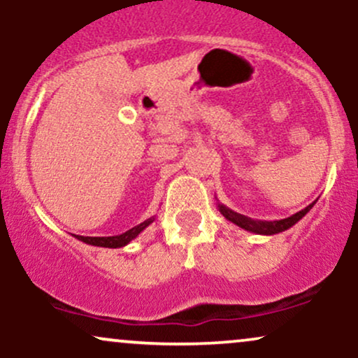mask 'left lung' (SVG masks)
<instances>
[{
    "label": "left lung",
    "instance_id": "obj_1",
    "mask_svg": "<svg viewBox=\"0 0 358 358\" xmlns=\"http://www.w3.org/2000/svg\"><path fill=\"white\" fill-rule=\"evenodd\" d=\"M315 202H316V200H315ZM315 202L308 205V207L303 208V210L296 212V213H294V215L287 217V219L273 220V222L254 220V219H250V217H245V215H242V213H237V212L231 210V208L225 207V205H222V203H219V210H220L222 215L225 217V219L231 220L232 224L239 225V227L244 229V231L254 232V234H261V236H273V234L285 232L289 227H293V225L296 224V222L301 220L303 217H305L306 213L311 210V207H313Z\"/></svg>",
    "mask_w": 358,
    "mask_h": 358
}]
</instances>
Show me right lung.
Instances as JSON below:
<instances>
[{
    "mask_svg": "<svg viewBox=\"0 0 358 358\" xmlns=\"http://www.w3.org/2000/svg\"><path fill=\"white\" fill-rule=\"evenodd\" d=\"M155 217H150V219H146L145 222H141V224L136 225V227L129 229V231H126L124 234H119V236H109V237H84V236H73L77 237V239L85 242V244L89 245H97V248H109V249H117V248H124V245L129 244L131 241L136 239V237L141 234L145 229L148 227L150 224H153Z\"/></svg>",
    "mask_w": 358,
    "mask_h": 358,
    "instance_id": "right-lung-1",
    "label": "right lung"
}]
</instances>
